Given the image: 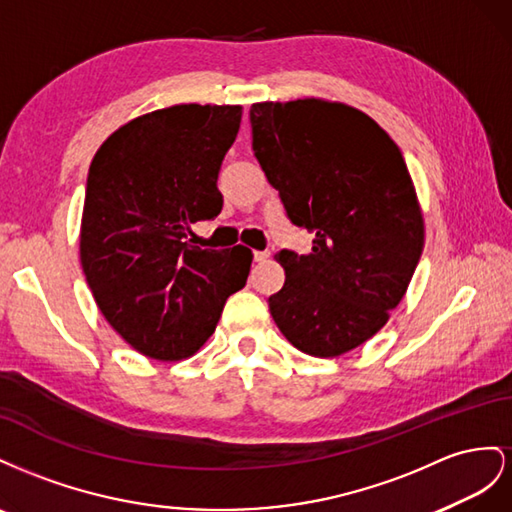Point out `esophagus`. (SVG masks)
I'll list each match as a JSON object with an SVG mask.
<instances>
[{
  "label": "esophagus",
  "mask_w": 512,
  "mask_h": 512,
  "mask_svg": "<svg viewBox=\"0 0 512 512\" xmlns=\"http://www.w3.org/2000/svg\"><path fill=\"white\" fill-rule=\"evenodd\" d=\"M253 259L257 261V264H264V261L270 259V253H268V251H255V253H253Z\"/></svg>",
  "instance_id": "34e87169"
}]
</instances>
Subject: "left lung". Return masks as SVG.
Segmentation results:
<instances>
[{"instance_id": "8db88e82", "label": "left lung", "mask_w": 512, "mask_h": 512, "mask_svg": "<svg viewBox=\"0 0 512 512\" xmlns=\"http://www.w3.org/2000/svg\"><path fill=\"white\" fill-rule=\"evenodd\" d=\"M253 152L287 218L315 233L311 253H276L285 285L268 298L300 352L341 356L382 330L425 246L410 171L384 128L319 98L257 102Z\"/></svg>"}]
</instances>
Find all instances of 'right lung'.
Returning a JSON list of instances; mask_svg holds the SVG:
<instances>
[{
	"instance_id": "right-lung-1",
	"label": "right lung",
	"mask_w": 512,
	"mask_h": 512,
	"mask_svg": "<svg viewBox=\"0 0 512 512\" xmlns=\"http://www.w3.org/2000/svg\"><path fill=\"white\" fill-rule=\"evenodd\" d=\"M238 105H175L124 124L87 173L81 266L98 309L143 356L182 360L206 343L253 253L186 240L223 210L216 180Z\"/></svg>"
}]
</instances>
